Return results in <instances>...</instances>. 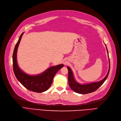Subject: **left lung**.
I'll use <instances>...</instances> for the list:
<instances>
[{
    "instance_id": "obj_1",
    "label": "left lung",
    "mask_w": 121,
    "mask_h": 121,
    "mask_svg": "<svg viewBox=\"0 0 121 121\" xmlns=\"http://www.w3.org/2000/svg\"><path fill=\"white\" fill-rule=\"evenodd\" d=\"M106 47V49L107 50V53L108 55V61H109V68L108 72L107 74L105 76L104 78L99 81L94 82H91L89 83H85V84H80L77 82L75 79L74 76V74L73 71H72L71 69L68 66H67V69L68 70V82L69 86L72 90L77 93H80V94H87L92 92L93 91L97 90L101 85H102L104 82L106 81L107 77L108 75L109 72H110V59H109L108 57V53L107 48L106 45L105 44Z\"/></svg>"
}]
</instances>
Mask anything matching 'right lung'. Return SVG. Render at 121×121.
<instances>
[{"mask_svg": "<svg viewBox=\"0 0 121 121\" xmlns=\"http://www.w3.org/2000/svg\"><path fill=\"white\" fill-rule=\"evenodd\" d=\"M24 33H22L15 45L13 56V68L15 77L23 86L29 90L40 93L48 90L52 85L53 78L56 73L64 67L61 64L51 66L43 72L37 75H30L19 67L17 61V52L19 43Z\"/></svg>", "mask_w": 121, "mask_h": 121, "instance_id": "add662e5", "label": "right lung"}]
</instances>
